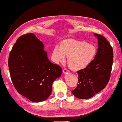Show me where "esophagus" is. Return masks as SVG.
<instances>
[{
	"label": "esophagus",
	"instance_id": "esophagus-1",
	"mask_svg": "<svg viewBox=\"0 0 122 122\" xmlns=\"http://www.w3.org/2000/svg\"><path fill=\"white\" fill-rule=\"evenodd\" d=\"M63 73H64V74H65V73H66L69 72V71H68V70H67V68H64L63 69Z\"/></svg>",
	"mask_w": 122,
	"mask_h": 122
}]
</instances>
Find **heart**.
<instances>
[{
    "instance_id": "1",
    "label": "heart",
    "mask_w": 122,
    "mask_h": 122,
    "mask_svg": "<svg viewBox=\"0 0 122 122\" xmlns=\"http://www.w3.org/2000/svg\"><path fill=\"white\" fill-rule=\"evenodd\" d=\"M96 53L93 45L85 42L73 39L64 40L61 47H55L52 56L56 62H63L66 56L68 57V64L74 71L86 68L91 63Z\"/></svg>"
}]
</instances>
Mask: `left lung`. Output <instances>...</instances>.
<instances>
[{
    "label": "left lung",
    "mask_w": 122,
    "mask_h": 122,
    "mask_svg": "<svg viewBox=\"0 0 122 122\" xmlns=\"http://www.w3.org/2000/svg\"><path fill=\"white\" fill-rule=\"evenodd\" d=\"M98 48L95 59L86 67L77 71L78 83L72 93L82 99L92 97L107 86L111 77L113 50L104 36L95 33Z\"/></svg>",
    "instance_id": "8db88e82"
}]
</instances>
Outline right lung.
<instances>
[{
  "instance_id": "1",
  "label": "right lung",
  "mask_w": 122,
  "mask_h": 122,
  "mask_svg": "<svg viewBox=\"0 0 122 122\" xmlns=\"http://www.w3.org/2000/svg\"><path fill=\"white\" fill-rule=\"evenodd\" d=\"M44 45L33 33L17 39L9 55L8 67L14 86L32 102H43L52 91V84L61 75L62 69L51 63Z\"/></svg>"
}]
</instances>
